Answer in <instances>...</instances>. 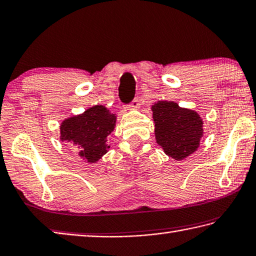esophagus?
I'll return each instance as SVG.
<instances>
[{"mask_svg": "<svg viewBox=\"0 0 256 256\" xmlns=\"http://www.w3.org/2000/svg\"><path fill=\"white\" fill-rule=\"evenodd\" d=\"M138 106H140V100H138V97H136L132 102L131 104L128 105L130 108H138Z\"/></svg>", "mask_w": 256, "mask_h": 256, "instance_id": "obj_1", "label": "esophagus"}]
</instances>
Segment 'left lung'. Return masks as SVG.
I'll return each mask as SVG.
<instances>
[{"label":"left lung","mask_w":256,"mask_h":256,"mask_svg":"<svg viewBox=\"0 0 256 256\" xmlns=\"http://www.w3.org/2000/svg\"><path fill=\"white\" fill-rule=\"evenodd\" d=\"M152 112L156 142L166 154L182 160L197 150L202 136V120L196 112L164 100L153 105Z\"/></svg>","instance_id":"8db88e82"}]
</instances>
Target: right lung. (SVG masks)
Wrapping results in <instances>:
<instances>
[{"mask_svg": "<svg viewBox=\"0 0 256 256\" xmlns=\"http://www.w3.org/2000/svg\"><path fill=\"white\" fill-rule=\"evenodd\" d=\"M115 120L114 114L104 106H94L62 122V140L78 144L82 148L80 156L88 162H95L110 148L108 136L114 131Z\"/></svg>", "mask_w": 256, "mask_h": 256, "instance_id": "add662e5", "label": "right lung"}]
</instances>
